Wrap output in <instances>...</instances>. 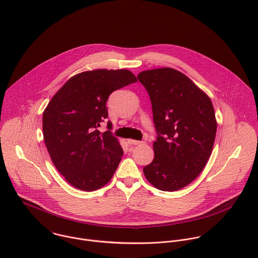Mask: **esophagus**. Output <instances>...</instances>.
<instances>
[{
  "label": "esophagus",
  "mask_w": 258,
  "mask_h": 258,
  "mask_svg": "<svg viewBox=\"0 0 258 258\" xmlns=\"http://www.w3.org/2000/svg\"><path fill=\"white\" fill-rule=\"evenodd\" d=\"M127 143H128L130 145H133V146H137V145H141V144H142L141 141H136V140H132V139L127 140Z\"/></svg>",
  "instance_id": "obj_1"
}]
</instances>
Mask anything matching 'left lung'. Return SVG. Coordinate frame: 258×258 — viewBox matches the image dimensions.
<instances>
[{
    "instance_id": "left-lung-1",
    "label": "left lung",
    "mask_w": 258,
    "mask_h": 258,
    "mask_svg": "<svg viewBox=\"0 0 258 258\" xmlns=\"http://www.w3.org/2000/svg\"><path fill=\"white\" fill-rule=\"evenodd\" d=\"M138 78L150 95L158 135L155 158L144 174L159 190H180L199 176L211 155L217 131L213 104L176 69L146 70Z\"/></svg>"
}]
</instances>
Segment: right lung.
<instances>
[{
	"instance_id": "1",
	"label": "right lung",
	"mask_w": 258,
	"mask_h": 258,
	"mask_svg": "<svg viewBox=\"0 0 258 258\" xmlns=\"http://www.w3.org/2000/svg\"><path fill=\"white\" fill-rule=\"evenodd\" d=\"M137 81L126 69L84 71L49 101L43 112L44 142L54 166L73 187L90 192L112 178L123 151L111 132L101 134L97 127L108 116L110 93Z\"/></svg>"
}]
</instances>
